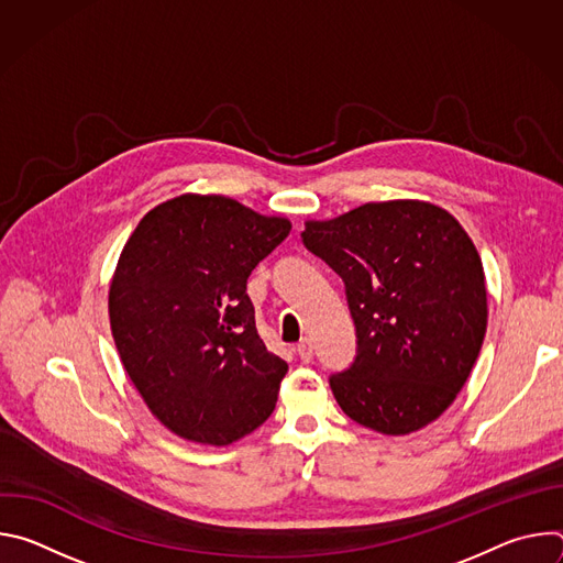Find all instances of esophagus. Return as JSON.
<instances>
[{
    "mask_svg": "<svg viewBox=\"0 0 563 563\" xmlns=\"http://www.w3.org/2000/svg\"><path fill=\"white\" fill-rule=\"evenodd\" d=\"M296 352H298V358H300L302 363H309V361L313 358V345H311V341H309V339L300 341L298 347H296Z\"/></svg>",
    "mask_w": 563,
    "mask_h": 563,
    "instance_id": "1",
    "label": "esophagus"
}]
</instances>
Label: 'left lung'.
Segmentation results:
<instances>
[{
  "mask_svg": "<svg viewBox=\"0 0 563 563\" xmlns=\"http://www.w3.org/2000/svg\"><path fill=\"white\" fill-rule=\"evenodd\" d=\"M305 247L345 283L356 358L330 385L356 423L404 437L463 389L488 325L486 274L459 220L423 200L307 220Z\"/></svg>",
  "mask_w": 563,
  "mask_h": 563,
  "instance_id": "obj_1",
  "label": "left lung"
}]
</instances>
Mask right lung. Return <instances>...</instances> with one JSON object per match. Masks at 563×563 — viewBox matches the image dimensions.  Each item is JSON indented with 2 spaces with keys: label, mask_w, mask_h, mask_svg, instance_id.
<instances>
[{
  "label": "right lung",
  "mask_w": 563,
  "mask_h": 563,
  "mask_svg": "<svg viewBox=\"0 0 563 563\" xmlns=\"http://www.w3.org/2000/svg\"><path fill=\"white\" fill-rule=\"evenodd\" d=\"M291 222L227 196L183 194L133 229L109 287L122 365L180 439L229 445L276 408L287 363L256 330L247 278Z\"/></svg>",
  "instance_id": "right-lung-1"
}]
</instances>
